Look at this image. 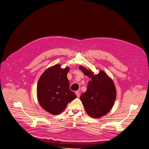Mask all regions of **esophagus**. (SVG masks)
<instances>
[{
    "label": "esophagus",
    "instance_id": "esophagus-1",
    "mask_svg": "<svg viewBox=\"0 0 149 149\" xmlns=\"http://www.w3.org/2000/svg\"><path fill=\"white\" fill-rule=\"evenodd\" d=\"M75 94H76V95H77V97H79V96H80V93H79V91H76V92H75Z\"/></svg>",
    "mask_w": 149,
    "mask_h": 149
}]
</instances>
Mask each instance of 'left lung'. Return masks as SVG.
I'll return each mask as SVG.
<instances>
[{
	"label": "left lung",
	"instance_id": "left-lung-1",
	"mask_svg": "<svg viewBox=\"0 0 149 149\" xmlns=\"http://www.w3.org/2000/svg\"><path fill=\"white\" fill-rule=\"evenodd\" d=\"M83 73L91 78L87 90L81 101L87 114L95 118L107 114L112 109L116 98V89L113 80L103 71L94 74L91 70L80 66Z\"/></svg>",
	"mask_w": 149,
	"mask_h": 149
}]
</instances>
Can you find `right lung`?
<instances>
[{"label": "right lung", "mask_w": 149, "mask_h": 149, "mask_svg": "<svg viewBox=\"0 0 149 149\" xmlns=\"http://www.w3.org/2000/svg\"><path fill=\"white\" fill-rule=\"evenodd\" d=\"M68 67L61 68V65L52 66L44 71L39 79L37 98L39 104L45 111L58 115L77 95L70 90L67 74Z\"/></svg>", "instance_id": "obj_1"}]
</instances>
